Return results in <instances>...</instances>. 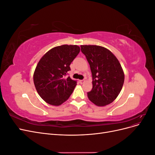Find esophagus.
I'll use <instances>...</instances> for the list:
<instances>
[{
    "label": "esophagus",
    "instance_id": "34e87169",
    "mask_svg": "<svg viewBox=\"0 0 155 155\" xmlns=\"http://www.w3.org/2000/svg\"><path fill=\"white\" fill-rule=\"evenodd\" d=\"M79 82H80L81 84H83L85 83V80H84V79H83V80H79Z\"/></svg>",
    "mask_w": 155,
    "mask_h": 155
}]
</instances>
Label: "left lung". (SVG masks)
<instances>
[{
  "label": "left lung",
  "instance_id": "left-lung-1",
  "mask_svg": "<svg viewBox=\"0 0 155 155\" xmlns=\"http://www.w3.org/2000/svg\"><path fill=\"white\" fill-rule=\"evenodd\" d=\"M90 64L92 88L87 93L89 100L104 107L118 97L124 83V72L116 56L107 48L97 45H81Z\"/></svg>",
  "mask_w": 155,
  "mask_h": 155
}]
</instances>
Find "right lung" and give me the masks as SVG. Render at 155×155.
<instances>
[{
  "mask_svg": "<svg viewBox=\"0 0 155 155\" xmlns=\"http://www.w3.org/2000/svg\"><path fill=\"white\" fill-rule=\"evenodd\" d=\"M79 51L80 48L78 45L55 46L48 50L37 63L34 83L37 93L47 104L61 105L72 94L77 82L65 76Z\"/></svg>",
  "mask_w": 155,
  "mask_h": 155,
  "instance_id": "obj_1",
  "label": "right lung"
}]
</instances>
